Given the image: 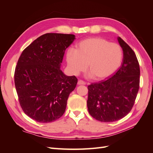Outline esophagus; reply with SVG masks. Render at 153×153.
<instances>
[{"label":"esophagus","mask_w":153,"mask_h":153,"mask_svg":"<svg viewBox=\"0 0 153 153\" xmlns=\"http://www.w3.org/2000/svg\"><path fill=\"white\" fill-rule=\"evenodd\" d=\"M86 83L82 80H80L78 81V85H85Z\"/></svg>","instance_id":"34e87169"}]
</instances>
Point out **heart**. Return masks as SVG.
I'll return each instance as SVG.
<instances>
[{
	"instance_id": "obj_1",
	"label": "heart",
	"mask_w": 153,
	"mask_h": 153,
	"mask_svg": "<svg viewBox=\"0 0 153 153\" xmlns=\"http://www.w3.org/2000/svg\"><path fill=\"white\" fill-rule=\"evenodd\" d=\"M123 52L121 46L100 37L88 38L78 43L76 49L66 53L69 71L76 75L87 68L96 80L112 75L121 66Z\"/></svg>"
}]
</instances>
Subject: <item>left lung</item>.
Returning <instances> with one entry per match:
<instances>
[{
  "label": "left lung",
  "mask_w": 153,
  "mask_h": 153,
  "mask_svg": "<svg viewBox=\"0 0 153 153\" xmlns=\"http://www.w3.org/2000/svg\"><path fill=\"white\" fill-rule=\"evenodd\" d=\"M123 51L121 68L108 80L87 87V105L91 116L98 121H118L130 112L140 87V66L131 47L118 37Z\"/></svg>",
  "instance_id": "1"
}]
</instances>
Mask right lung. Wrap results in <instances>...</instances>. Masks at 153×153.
<instances>
[{
  "mask_svg": "<svg viewBox=\"0 0 153 153\" xmlns=\"http://www.w3.org/2000/svg\"><path fill=\"white\" fill-rule=\"evenodd\" d=\"M75 36L47 33L23 51L15 71V84L24 113L36 121L51 123L66 110L69 94L78 79L61 69L64 52Z\"/></svg>",
  "mask_w": 153,
  "mask_h": 153,
  "instance_id": "obj_1",
  "label": "right lung"
}]
</instances>
